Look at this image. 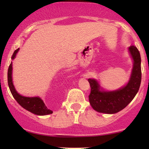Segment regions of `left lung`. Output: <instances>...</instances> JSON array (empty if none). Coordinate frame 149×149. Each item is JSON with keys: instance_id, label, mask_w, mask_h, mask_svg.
<instances>
[{"instance_id": "obj_1", "label": "left lung", "mask_w": 149, "mask_h": 149, "mask_svg": "<svg viewBox=\"0 0 149 149\" xmlns=\"http://www.w3.org/2000/svg\"><path fill=\"white\" fill-rule=\"evenodd\" d=\"M129 50L134 60V66L130 80L124 88L113 92L101 91L97 80L88 79L91 88L89 101L97 111L109 114L119 112L130 103L139 91L141 80V56L134 45H130Z\"/></svg>"}]
</instances>
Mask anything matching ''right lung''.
I'll use <instances>...</instances> for the list:
<instances>
[{
    "instance_id": "right-lung-1",
    "label": "right lung",
    "mask_w": 149,
    "mask_h": 149,
    "mask_svg": "<svg viewBox=\"0 0 149 149\" xmlns=\"http://www.w3.org/2000/svg\"><path fill=\"white\" fill-rule=\"evenodd\" d=\"M19 48L17 49L13 53L12 56V59H14L17 53ZM12 62L10 64L9 68H8V86H9L10 90L11 92L12 95L15 100L18 102L20 106H22L24 109L29 111L33 113L34 114L39 116L47 115V114H51L52 113V110L49 109L46 107L45 103L43 102L41 99L39 97H26L20 95L17 92L14 88V85L13 83V80H12Z\"/></svg>"
}]
</instances>
